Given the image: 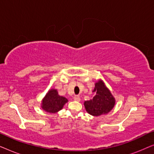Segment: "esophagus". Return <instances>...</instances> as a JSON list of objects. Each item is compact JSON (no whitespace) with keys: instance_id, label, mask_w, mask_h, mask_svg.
Masks as SVG:
<instances>
[{"instance_id":"1","label":"esophagus","mask_w":154,"mask_h":154,"mask_svg":"<svg viewBox=\"0 0 154 154\" xmlns=\"http://www.w3.org/2000/svg\"><path fill=\"white\" fill-rule=\"evenodd\" d=\"M73 100H74L75 101H76V102H80L81 101V97H80L79 96H74V97H73Z\"/></svg>"}]
</instances>
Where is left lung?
Returning a JSON list of instances; mask_svg holds the SVG:
<instances>
[{"instance_id":"left-lung-1","label":"left lung","mask_w":154,"mask_h":154,"mask_svg":"<svg viewBox=\"0 0 154 154\" xmlns=\"http://www.w3.org/2000/svg\"><path fill=\"white\" fill-rule=\"evenodd\" d=\"M92 92H95L93 98L84 102L86 111L93 116H100L110 112L115 106L116 100L102 79H99L94 83Z\"/></svg>"}]
</instances>
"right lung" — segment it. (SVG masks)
Instances as JSON below:
<instances>
[{
	"label": "right lung",
	"mask_w": 154,
	"mask_h": 154,
	"mask_svg": "<svg viewBox=\"0 0 154 154\" xmlns=\"http://www.w3.org/2000/svg\"><path fill=\"white\" fill-rule=\"evenodd\" d=\"M68 100L64 97L59 95L57 90L52 88L48 90L41 102V107L43 110L50 113H56L62 110Z\"/></svg>",
	"instance_id": "1"
}]
</instances>
